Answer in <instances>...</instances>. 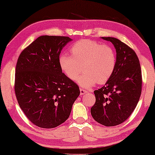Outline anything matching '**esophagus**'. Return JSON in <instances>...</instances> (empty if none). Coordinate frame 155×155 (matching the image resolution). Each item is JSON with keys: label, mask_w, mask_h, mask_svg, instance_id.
Segmentation results:
<instances>
[{"label": "esophagus", "mask_w": 155, "mask_h": 155, "mask_svg": "<svg viewBox=\"0 0 155 155\" xmlns=\"http://www.w3.org/2000/svg\"><path fill=\"white\" fill-rule=\"evenodd\" d=\"M80 94H81V95L86 94V93L87 92V91L86 90H84V89H81V88H80Z\"/></svg>", "instance_id": "esophagus-1"}]
</instances>
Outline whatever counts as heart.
Instances as JSON below:
<instances>
[{
  "mask_svg": "<svg viewBox=\"0 0 155 155\" xmlns=\"http://www.w3.org/2000/svg\"><path fill=\"white\" fill-rule=\"evenodd\" d=\"M70 51L71 56L64 54L59 56V65L71 80L77 79L82 66L84 73L77 81L83 87H90L97 82L105 83L115 71L116 54L111 46L84 39L74 44Z\"/></svg>",
  "mask_w": 155,
  "mask_h": 155,
  "instance_id": "heart-1",
  "label": "heart"
}]
</instances>
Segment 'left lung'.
Instances as JSON below:
<instances>
[{
    "label": "left lung",
    "instance_id": "8db88e82",
    "mask_svg": "<svg viewBox=\"0 0 155 155\" xmlns=\"http://www.w3.org/2000/svg\"><path fill=\"white\" fill-rule=\"evenodd\" d=\"M114 44L116 66L105 85L95 90L96 101L91 114L99 124L117 126L124 122L136 107L142 92V73L139 59L130 47L114 37H101Z\"/></svg>",
    "mask_w": 155,
    "mask_h": 155
}]
</instances>
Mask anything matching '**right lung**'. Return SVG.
<instances>
[{"label":"right lung","mask_w":155,"mask_h":155,"mask_svg":"<svg viewBox=\"0 0 155 155\" xmlns=\"http://www.w3.org/2000/svg\"><path fill=\"white\" fill-rule=\"evenodd\" d=\"M68 37L41 36L21 53L15 69L17 100L30 121L42 128L64 123L80 95L79 87L70 80L58 63Z\"/></svg>","instance_id":"add662e5"}]
</instances>
